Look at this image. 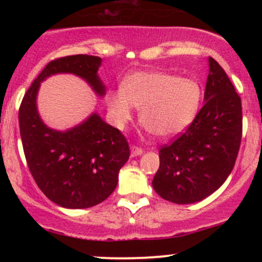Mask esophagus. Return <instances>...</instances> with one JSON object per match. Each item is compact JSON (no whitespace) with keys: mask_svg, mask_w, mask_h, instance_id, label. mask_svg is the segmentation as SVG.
I'll use <instances>...</instances> for the list:
<instances>
[{"mask_svg":"<svg viewBox=\"0 0 262 262\" xmlns=\"http://www.w3.org/2000/svg\"><path fill=\"white\" fill-rule=\"evenodd\" d=\"M143 153V149L141 147L137 146H132L130 147V156L132 157H137V156H141Z\"/></svg>","mask_w":262,"mask_h":262,"instance_id":"1","label":"esophagus"}]
</instances>
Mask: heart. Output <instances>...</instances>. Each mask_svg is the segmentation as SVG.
I'll return each mask as SVG.
<instances>
[{
    "label": "heart",
    "mask_w": 262,
    "mask_h": 262,
    "mask_svg": "<svg viewBox=\"0 0 262 262\" xmlns=\"http://www.w3.org/2000/svg\"><path fill=\"white\" fill-rule=\"evenodd\" d=\"M203 90L194 78H182L168 72L142 71L129 75L121 90L110 91L106 106L119 128L139 118L148 130L162 138L182 133L196 118Z\"/></svg>",
    "instance_id": "obj_1"
}]
</instances>
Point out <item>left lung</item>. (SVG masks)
I'll list each match as a JSON object with an SVG mask.
<instances>
[{
	"mask_svg": "<svg viewBox=\"0 0 262 262\" xmlns=\"http://www.w3.org/2000/svg\"><path fill=\"white\" fill-rule=\"evenodd\" d=\"M204 106L179 138L160 149L155 191L171 203L192 204L213 194L233 170L242 137L241 97L209 57Z\"/></svg>",
	"mask_w": 262,
	"mask_h": 262,
	"instance_id": "8db88e82",
	"label": "left lung"
}]
</instances>
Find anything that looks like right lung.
<instances>
[{
  "label": "right lung",
  "instance_id": "right-lung-1",
  "mask_svg": "<svg viewBox=\"0 0 262 262\" xmlns=\"http://www.w3.org/2000/svg\"><path fill=\"white\" fill-rule=\"evenodd\" d=\"M100 66L101 58L87 54L52 60L29 87L18 110L29 170L44 195L68 209L91 208L112 195L129 158L128 142L96 113L64 132L49 128L39 115L36 96L41 82L58 73L78 76L104 96L105 86L97 76Z\"/></svg>",
  "mask_w": 262,
  "mask_h": 262
}]
</instances>
